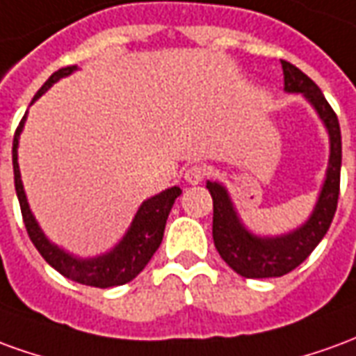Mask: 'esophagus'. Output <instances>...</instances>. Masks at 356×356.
Returning a JSON list of instances; mask_svg holds the SVG:
<instances>
[{"label":"esophagus","mask_w":356,"mask_h":356,"mask_svg":"<svg viewBox=\"0 0 356 356\" xmlns=\"http://www.w3.org/2000/svg\"><path fill=\"white\" fill-rule=\"evenodd\" d=\"M207 176H209V168L203 165L188 166V168H186V174H184V178H186V182L188 184H201Z\"/></svg>","instance_id":"34e87169"}]
</instances>
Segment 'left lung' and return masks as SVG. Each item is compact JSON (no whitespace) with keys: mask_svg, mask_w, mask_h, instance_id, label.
<instances>
[{"mask_svg":"<svg viewBox=\"0 0 356 356\" xmlns=\"http://www.w3.org/2000/svg\"><path fill=\"white\" fill-rule=\"evenodd\" d=\"M284 84L287 92L303 93L318 111L320 118L330 134V165L324 188L320 191L316 209L299 230L282 238H254L241 226L232 207L228 193L220 184L207 182L213 197V239L216 251L226 264L243 278H278L295 270L314 251L320 239L326 236L334 220L339 199V174H341V132L337 115L326 102L324 93L311 78L295 65L282 61Z\"/></svg>","mask_w":356,"mask_h":356,"instance_id":"8db88e82","label":"left lung"}]
</instances>
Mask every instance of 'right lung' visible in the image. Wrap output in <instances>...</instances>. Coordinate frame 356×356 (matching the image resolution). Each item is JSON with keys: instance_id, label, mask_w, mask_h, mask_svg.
<instances>
[{"instance_id": "obj_1", "label": "right lung", "mask_w": 356, "mask_h": 356, "mask_svg": "<svg viewBox=\"0 0 356 356\" xmlns=\"http://www.w3.org/2000/svg\"><path fill=\"white\" fill-rule=\"evenodd\" d=\"M74 69H76V65H70V67H63L57 72H53L51 76L45 80V84L38 90L34 99H38L42 93L47 92V88H51V84H55L59 78L70 74ZM24 118L26 115L22 117L21 124L17 126V132L13 138V172H15V190H17V197H19V205H21L22 220L29 232L30 241L34 243L38 253L44 257L45 263L51 264L53 268L63 274L65 278L74 280L84 286L113 287L132 282L145 268V264L149 263L153 253L161 245L168 213L182 190L170 188L155 197L143 201V205L140 207L124 239L111 253L97 257V259H88V261L74 259L45 239L34 216L30 213L29 203H26V195H24L21 182V170H19V163H17V145H19V136H21Z\"/></svg>"}]
</instances>
